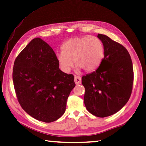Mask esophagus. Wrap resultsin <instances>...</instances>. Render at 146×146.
<instances>
[{
	"mask_svg": "<svg viewBox=\"0 0 146 146\" xmlns=\"http://www.w3.org/2000/svg\"><path fill=\"white\" fill-rule=\"evenodd\" d=\"M75 82L76 85H79L81 84L82 78L79 76H75Z\"/></svg>",
	"mask_w": 146,
	"mask_h": 146,
	"instance_id": "esophagus-1",
	"label": "esophagus"
}]
</instances>
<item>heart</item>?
<instances>
[{
    "instance_id": "1",
    "label": "heart",
    "mask_w": 146,
    "mask_h": 146,
    "mask_svg": "<svg viewBox=\"0 0 146 146\" xmlns=\"http://www.w3.org/2000/svg\"><path fill=\"white\" fill-rule=\"evenodd\" d=\"M104 56V45L96 37L85 36L75 37L66 41L62 45V52L57 54L60 67L69 71L73 65L76 70L87 73L94 71L99 67Z\"/></svg>"
}]
</instances>
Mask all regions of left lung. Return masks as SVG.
Wrapping results in <instances>:
<instances>
[{"instance_id": "8db88e82", "label": "left lung", "mask_w": 146, "mask_h": 146, "mask_svg": "<svg viewBox=\"0 0 146 146\" xmlns=\"http://www.w3.org/2000/svg\"><path fill=\"white\" fill-rule=\"evenodd\" d=\"M104 45V58L97 70L82 77L87 110L96 117L117 112L130 98L133 69L128 50L104 34H98Z\"/></svg>"}]
</instances>
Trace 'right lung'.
I'll return each mask as SVG.
<instances>
[{
    "label": "right lung",
    "instance_id": "obj_1",
    "mask_svg": "<svg viewBox=\"0 0 146 146\" xmlns=\"http://www.w3.org/2000/svg\"><path fill=\"white\" fill-rule=\"evenodd\" d=\"M59 66L54 50L39 38L33 39L15 60L13 80L18 101L38 121L51 123L61 117L75 86L74 76Z\"/></svg>",
    "mask_w": 146,
    "mask_h": 146
}]
</instances>
